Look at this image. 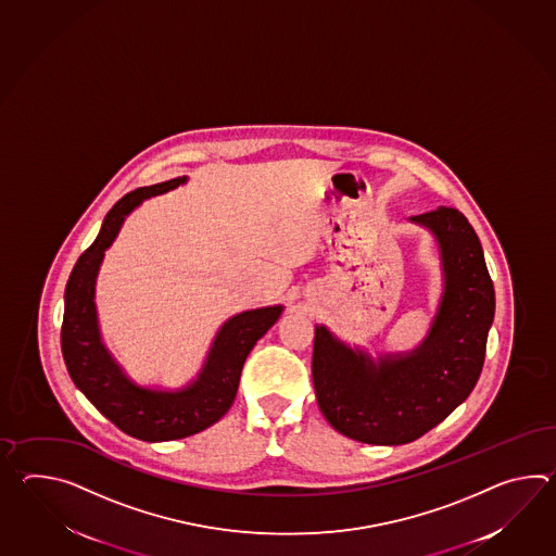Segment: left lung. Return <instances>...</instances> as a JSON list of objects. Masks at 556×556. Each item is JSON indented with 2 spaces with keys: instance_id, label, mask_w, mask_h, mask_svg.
<instances>
[{
  "instance_id": "8db88e82",
  "label": "left lung",
  "mask_w": 556,
  "mask_h": 556,
  "mask_svg": "<svg viewBox=\"0 0 556 556\" xmlns=\"http://www.w3.org/2000/svg\"><path fill=\"white\" fill-rule=\"evenodd\" d=\"M408 222L432 235L443 273L437 313L419 345L372 357L315 325L317 403L334 431L358 443H410L446 419L479 381L493 325V281L467 217L437 207Z\"/></svg>"
}]
</instances>
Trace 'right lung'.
<instances>
[{
	"label": "right lung",
	"instance_id": "add662e5",
	"mask_svg": "<svg viewBox=\"0 0 556 556\" xmlns=\"http://www.w3.org/2000/svg\"><path fill=\"white\" fill-rule=\"evenodd\" d=\"M187 184L177 177L139 187L119 199L105 215L91 248L75 263L63 295L62 353L75 387L103 417L139 441L161 443L186 439L215 425L233 405L241 369L251 349L271 329L283 305L249 308L223 323L198 377L181 389L139 384L125 372L103 343L96 285L105 251L112 248L127 215L146 199Z\"/></svg>",
	"mask_w": 556,
	"mask_h": 556
}]
</instances>
